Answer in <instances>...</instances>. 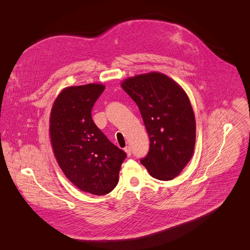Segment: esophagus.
<instances>
[{
    "label": "esophagus",
    "instance_id": "obj_1",
    "mask_svg": "<svg viewBox=\"0 0 250 250\" xmlns=\"http://www.w3.org/2000/svg\"><path fill=\"white\" fill-rule=\"evenodd\" d=\"M125 152L126 153V155H127V156H130V155H132V149H130V147H129V146H126V147L125 148Z\"/></svg>",
    "mask_w": 250,
    "mask_h": 250
}]
</instances>
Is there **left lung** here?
I'll use <instances>...</instances> for the list:
<instances>
[{"label": "left lung", "instance_id": "8db88e82", "mask_svg": "<svg viewBox=\"0 0 250 250\" xmlns=\"http://www.w3.org/2000/svg\"><path fill=\"white\" fill-rule=\"evenodd\" d=\"M122 87L137 103L150 138L141 163L156 179H173L191 159L195 144V118L187 93L157 72L127 78Z\"/></svg>", "mask_w": 250, "mask_h": 250}]
</instances>
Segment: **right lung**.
Instances as JSON below:
<instances>
[{
    "label": "right lung",
    "instance_id": "add662e5",
    "mask_svg": "<svg viewBox=\"0 0 250 250\" xmlns=\"http://www.w3.org/2000/svg\"><path fill=\"white\" fill-rule=\"evenodd\" d=\"M104 89L101 84L64 88L49 118L51 146L62 172L79 189L96 195L116 187L126 157L92 120V107Z\"/></svg>",
    "mask_w": 250,
    "mask_h": 250
}]
</instances>
